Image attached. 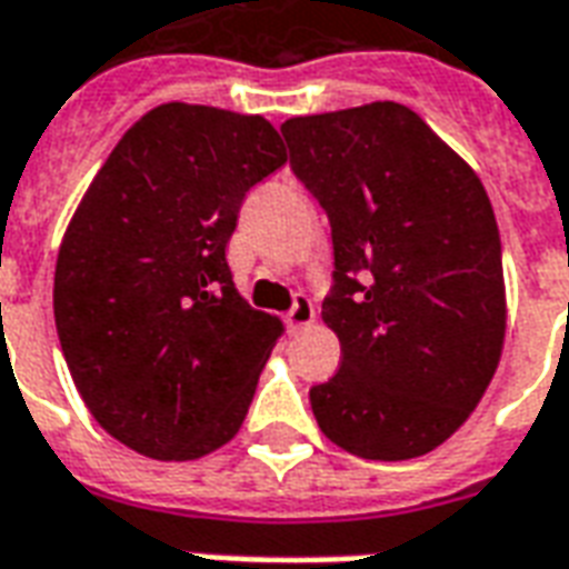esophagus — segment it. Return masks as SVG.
<instances>
[{
	"label": "esophagus",
	"mask_w": 569,
	"mask_h": 569,
	"mask_svg": "<svg viewBox=\"0 0 569 569\" xmlns=\"http://www.w3.org/2000/svg\"><path fill=\"white\" fill-rule=\"evenodd\" d=\"M313 305H310L308 296H296V305L289 308V313H286V326L296 332V329H308L310 322H313Z\"/></svg>",
	"instance_id": "obj_1"
}]
</instances>
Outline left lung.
I'll return each instance as SVG.
<instances>
[{
	"instance_id": "1",
	"label": "left lung",
	"mask_w": 569,
	"mask_h": 569,
	"mask_svg": "<svg viewBox=\"0 0 569 569\" xmlns=\"http://www.w3.org/2000/svg\"><path fill=\"white\" fill-rule=\"evenodd\" d=\"M292 173L332 224L322 320L341 369L313 418L366 460L439 448L481 402L506 338L502 249L476 170L408 106L289 118Z\"/></svg>"
}]
</instances>
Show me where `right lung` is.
I'll return each instance as SVG.
<instances>
[{
  "mask_svg": "<svg viewBox=\"0 0 569 569\" xmlns=\"http://www.w3.org/2000/svg\"><path fill=\"white\" fill-rule=\"evenodd\" d=\"M283 163L261 116L163 103L84 191L57 256V335L93 420L137 453L198 460L247 418L283 326L240 298L224 247Z\"/></svg>",
  "mask_w": 569,
  "mask_h": 569,
  "instance_id": "add662e5",
  "label": "right lung"
}]
</instances>
